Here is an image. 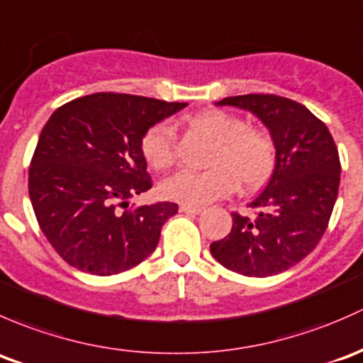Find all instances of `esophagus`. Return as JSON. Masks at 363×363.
<instances>
[{"label":"esophagus","instance_id":"obj_1","mask_svg":"<svg viewBox=\"0 0 363 363\" xmlns=\"http://www.w3.org/2000/svg\"><path fill=\"white\" fill-rule=\"evenodd\" d=\"M180 211H182V213H186V215H199V213L203 211V208H199V206H189V204H182Z\"/></svg>","mask_w":363,"mask_h":363}]
</instances>
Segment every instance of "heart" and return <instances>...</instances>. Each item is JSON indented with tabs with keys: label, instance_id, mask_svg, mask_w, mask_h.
<instances>
[{
	"label": "heart",
	"instance_id": "1",
	"mask_svg": "<svg viewBox=\"0 0 363 363\" xmlns=\"http://www.w3.org/2000/svg\"><path fill=\"white\" fill-rule=\"evenodd\" d=\"M196 129L215 140L206 171L182 169L160 183V194L174 203L203 206L225 197L239 186L253 190L271 177L274 145L262 130L246 127L242 118L209 108L190 118ZM141 152L155 169L173 166L177 159V134L171 122L152 125L141 140Z\"/></svg>",
	"mask_w": 363,
	"mask_h": 363
}]
</instances>
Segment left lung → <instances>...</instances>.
Wrapping results in <instances>:
<instances>
[{
  "label": "left lung",
  "instance_id": "1",
  "mask_svg": "<svg viewBox=\"0 0 363 363\" xmlns=\"http://www.w3.org/2000/svg\"><path fill=\"white\" fill-rule=\"evenodd\" d=\"M215 104L252 111L269 129L276 162L248 204L255 218L233 213V229L211 242V255L242 276L279 274L308 257L327 229L341 182L337 147L327 125L297 101L245 94Z\"/></svg>",
  "mask_w": 363,
  "mask_h": 363
}]
</instances>
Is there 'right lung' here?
Instances as JSON below:
<instances>
[{
  "mask_svg": "<svg viewBox=\"0 0 363 363\" xmlns=\"http://www.w3.org/2000/svg\"><path fill=\"white\" fill-rule=\"evenodd\" d=\"M186 103L98 92L62 104L48 118L29 167L40 229L71 267L111 276L143 262L178 204L129 211L127 199L152 186L141 140Z\"/></svg>",
  "mask_w": 363,
  "mask_h": 363,
  "instance_id": "1",
  "label": "right lung"
}]
</instances>
